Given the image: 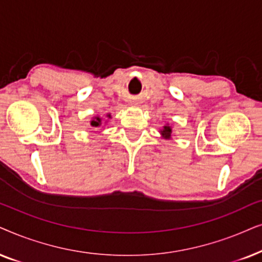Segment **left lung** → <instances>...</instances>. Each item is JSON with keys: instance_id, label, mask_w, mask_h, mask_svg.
I'll return each instance as SVG.
<instances>
[{"instance_id": "obj_1", "label": "left lung", "mask_w": 262, "mask_h": 262, "mask_svg": "<svg viewBox=\"0 0 262 262\" xmlns=\"http://www.w3.org/2000/svg\"><path fill=\"white\" fill-rule=\"evenodd\" d=\"M171 132H172L171 127L166 124V125H164V128L162 129V132H160V134L163 135V138L170 139V138H171Z\"/></svg>"}]
</instances>
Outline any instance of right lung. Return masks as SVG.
Returning <instances> with one entry per match:
<instances>
[{
	"instance_id": "1",
	"label": "right lung",
	"mask_w": 262,
	"mask_h": 262,
	"mask_svg": "<svg viewBox=\"0 0 262 262\" xmlns=\"http://www.w3.org/2000/svg\"><path fill=\"white\" fill-rule=\"evenodd\" d=\"M107 117L110 118V117H111V115H107ZM100 124H102V118L98 117V116L95 117V118H93L92 121H91V125H92V127H95V128L99 127Z\"/></svg>"
}]
</instances>
